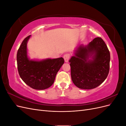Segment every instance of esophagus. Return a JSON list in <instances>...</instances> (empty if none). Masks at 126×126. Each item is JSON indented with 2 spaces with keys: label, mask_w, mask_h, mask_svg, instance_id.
Wrapping results in <instances>:
<instances>
[{
  "label": "esophagus",
  "mask_w": 126,
  "mask_h": 126,
  "mask_svg": "<svg viewBox=\"0 0 126 126\" xmlns=\"http://www.w3.org/2000/svg\"><path fill=\"white\" fill-rule=\"evenodd\" d=\"M70 58V55L69 54H67L63 56V58L64 60V62L66 63L68 62V61H69Z\"/></svg>",
  "instance_id": "1"
}]
</instances>
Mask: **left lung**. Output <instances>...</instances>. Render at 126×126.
Here are the masks:
<instances>
[{
	"label": "left lung",
	"mask_w": 126,
	"mask_h": 126,
	"mask_svg": "<svg viewBox=\"0 0 126 126\" xmlns=\"http://www.w3.org/2000/svg\"><path fill=\"white\" fill-rule=\"evenodd\" d=\"M110 60L108 47L100 37L86 46L79 45L69 60L72 82L82 89L97 87L107 77Z\"/></svg>",
	"instance_id": "left-lung-1"
}]
</instances>
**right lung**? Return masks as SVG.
<instances>
[{
  "mask_svg": "<svg viewBox=\"0 0 126 126\" xmlns=\"http://www.w3.org/2000/svg\"><path fill=\"white\" fill-rule=\"evenodd\" d=\"M30 36L22 41L17 54V68L21 79L34 89L44 90L54 82L56 76L64 63L62 57L42 60H30L27 44Z\"/></svg>",
  "mask_w": 126,
  "mask_h": 126,
  "instance_id": "right-lung-1",
  "label": "right lung"
}]
</instances>
